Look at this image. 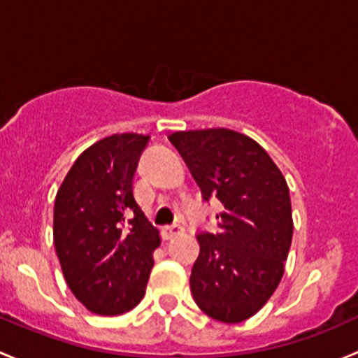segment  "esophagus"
I'll list each match as a JSON object with an SVG mask.
<instances>
[{
    "label": "esophagus",
    "mask_w": 358,
    "mask_h": 358,
    "mask_svg": "<svg viewBox=\"0 0 358 358\" xmlns=\"http://www.w3.org/2000/svg\"><path fill=\"white\" fill-rule=\"evenodd\" d=\"M184 233V227L179 226V224H172V226H165L164 229H162V234H164L165 239H172L176 238V236L182 234Z\"/></svg>",
    "instance_id": "1"
}]
</instances>
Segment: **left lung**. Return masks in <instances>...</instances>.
I'll use <instances>...</instances> for the list:
<instances>
[{
    "label": "left lung",
    "mask_w": 358,
    "mask_h": 358,
    "mask_svg": "<svg viewBox=\"0 0 358 358\" xmlns=\"http://www.w3.org/2000/svg\"><path fill=\"white\" fill-rule=\"evenodd\" d=\"M205 201L224 206L219 231L198 233L200 255L189 285L212 319L236 324L267 303L282 274L293 238L289 189L278 165L252 138L231 129L169 136Z\"/></svg>",
    "instance_id": "8db88e82"
}]
</instances>
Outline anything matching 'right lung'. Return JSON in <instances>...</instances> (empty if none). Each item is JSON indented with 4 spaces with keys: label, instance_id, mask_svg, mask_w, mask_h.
<instances>
[{
    "label": "right lung",
    "instance_id": "add662e5",
    "mask_svg": "<svg viewBox=\"0 0 358 358\" xmlns=\"http://www.w3.org/2000/svg\"><path fill=\"white\" fill-rule=\"evenodd\" d=\"M148 141L125 132L94 143L57 193L55 250L69 288L93 314H124L145 296L160 236L136 201L132 178Z\"/></svg>",
    "mask_w": 358,
    "mask_h": 358
}]
</instances>
